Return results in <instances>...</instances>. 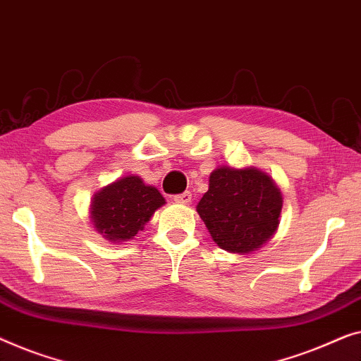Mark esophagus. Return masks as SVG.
<instances>
[{"instance_id": "obj_1", "label": "esophagus", "mask_w": 361, "mask_h": 361, "mask_svg": "<svg viewBox=\"0 0 361 361\" xmlns=\"http://www.w3.org/2000/svg\"><path fill=\"white\" fill-rule=\"evenodd\" d=\"M173 201L180 202V204H190V202H191V192L185 191V192H181V195H176L173 197Z\"/></svg>"}]
</instances>
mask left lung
I'll return each instance as SVG.
<instances>
[{
	"label": "left lung",
	"instance_id": "left-lung-1",
	"mask_svg": "<svg viewBox=\"0 0 361 361\" xmlns=\"http://www.w3.org/2000/svg\"><path fill=\"white\" fill-rule=\"evenodd\" d=\"M281 207V191L267 173L255 166H219L196 211L222 250L245 255L273 237Z\"/></svg>",
	"mask_w": 361,
	"mask_h": 361
}]
</instances>
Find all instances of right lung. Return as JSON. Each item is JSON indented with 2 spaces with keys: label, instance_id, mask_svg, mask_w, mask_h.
<instances>
[{
  "label": "right lung",
  "instance_id": "right-lung-1",
  "mask_svg": "<svg viewBox=\"0 0 361 361\" xmlns=\"http://www.w3.org/2000/svg\"><path fill=\"white\" fill-rule=\"evenodd\" d=\"M165 204V197L139 176H124L101 188L91 201L90 214L94 229L111 242L135 237L154 212Z\"/></svg>",
  "mask_w": 361,
  "mask_h": 361
}]
</instances>
